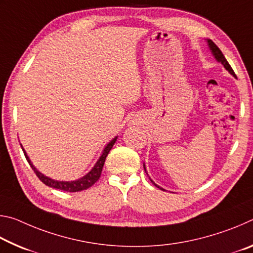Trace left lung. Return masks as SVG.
I'll return each mask as SVG.
<instances>
[{"label": "left lung", "mask_w": 253, "mask_h": 253, "mask_svg": "<svg viewBox=\"0 0 253 253\" xmlns=\"http://www.w3.org/2000/svg\"><path fill=\"white\" fill-rule=\"evenodd\" d=\"M207 41H208V45H209V48H210V50H211V52H212V54L214 55V58L216 59V61H217V62H220L221 65L223 66V67L225 68V69L230 72L231 75H232L233 77H235V74H234L233 69H232V68H231V66L229 65V62L226 61V59H225V57L223 55V53L221 52V50H220L219 48H217V45H216L215 43H214V42H213L212 40L208 39ZM144 169H145V172H146V169H145V164H144ZM151 181H152V179H151ZM152 182H153V181H152ZM153 184H154V185H155V186H157L158 188H161V190L165 191L164 188L160 187V186L157 185V184H155L154 182H153Z\"/></svg>", "instance_id": "left-lung-1"}]
</instances>
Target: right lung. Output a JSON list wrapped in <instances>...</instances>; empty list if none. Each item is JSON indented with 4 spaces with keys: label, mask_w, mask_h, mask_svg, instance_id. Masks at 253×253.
<instances>
[{
    "label": "right lung",
    "mask_w": 253,
    "mask_h": 253,
    "mask_svg": "<svg viewBox=\"0 0 253 253\" xmlns=\"http://www.w3.org/2000/svg\"><path fill=\"white\" fill-rule=\"evenodd\" d=\"M117 140V136L115 137L110 140V142L106 145V147L104 148V151H102V154L99 157V160L97 161V163L95 164V166L91 169L90 172L88 174H85L84 177H81L79 179H76V181H70V182H65V181H55V179L50 178L48 176H45L44 174L40 173L39 170H38L36 168H34V165L30 161L29 156L27 155V153H25L24 148L22 147V145H21V147H22V151L25 155V158H27L28 163L31 166V169L34 170V173L37 174V176L39 177L40 181L42 183H44L45 185H48L52 188H57V190H61V191H66V192H79V191H84V190H87L90 186H92L93 184H95L98 179H99L100 175H101V170L102 168H104V164H105V161H106V157L108 155V153L110 152V149L113 148L114 144L116 143Z\"/></svg>",
    "instance_id": "add662e5"
}]
</instances>
